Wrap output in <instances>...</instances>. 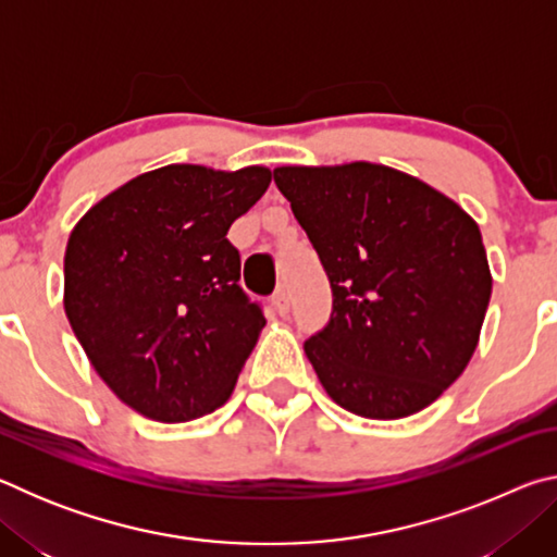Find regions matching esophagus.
<instances>
[{
    "label": "esophagus",
    "instance_id": "1",
    "mask_svg": "<svg viewBox=\"0 0 557 557\" xmlns=\"http://www.w3.org/2000/svg\"><path fill=\"white\" fill-rule=\"evenodd\" d=\"M272 301H275V309L282 317L289 312V292L285 287H280L275 295H272Z\"/></svg>",
    "mask_w": 557,
    "mask_h": 557
}]
</instances>
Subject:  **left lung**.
I'll use <instances>...</instances> for the list:
<instances>
[{"mask_svg": "<svg viewBox=\"0 0 557 557\" xmlns=\"http://www.w3.org/2000/svg\"><path fill=\"white\" fill-rule=\"evenodd\" d=\"M275 184L332 285V317L305 342L344 410L398 420L428 408L474 354L492 297L479 225L391 166H280Z\"/></svg>", "mask_w": 557, "mask_h": 557, "instance_id": "left-lung-1", "label": "left lung"}]
</instances>
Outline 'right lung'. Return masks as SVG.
Here are the masks:
<instances>
[{
    "label": "right lung",
    "mask_w": 557,
    "mask_h": 557,
    "mask_svg": "<svg viewBox=\"0 0 557 557\" xmlns=\"http://www.w3.org/2000/svg\"><path fill=\"white\" fill-rule=\"evenodd\" d=\"M272 172L169 164L83 215L65 248V317L92 369L145 418L188 422L231 398L265 326L231 223Z\"/></svg>",
    "instance_id": "add662e5"
}]
</instances>
